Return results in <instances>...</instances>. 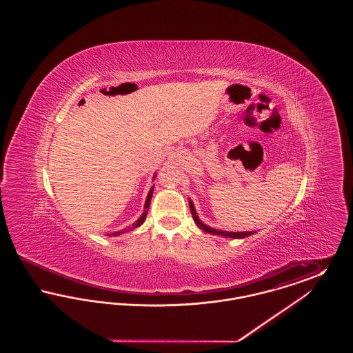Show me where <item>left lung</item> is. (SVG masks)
Segmentation results:
<instances>
[{
    "label": "left lung",
    "mask_w": 353,
    "mask_h": 353,
    "mask_svg": "<svg viewBox=\"0 0 353 353\" xmlns=\"http://www.w3.org/2000/svg\"><path fill=\"white\" fill-rule=\"evenodd\" d=\"M189 206H190V210H192V217L194 219V222L197 223V226L202 229L205 233H210V234H217L222 235V236H230V238H243V236H248V235L252 234L250 232H239V233H236V232H223V230H217V229H212V228H209V226H206L205 223H202L201 221L197 217V214H196V210H194V206H193V203L192 201H189Z\"/></svg>",
    "instance_id": "1"
}]
</instances>
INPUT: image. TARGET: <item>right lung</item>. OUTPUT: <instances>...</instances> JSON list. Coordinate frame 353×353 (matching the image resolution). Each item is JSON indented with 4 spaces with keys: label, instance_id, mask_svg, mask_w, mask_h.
Masks as SVG:
<instances>
[{
    "label": "right lung",
    "instance_id": "add662e5",
    "mask_svg": "<svg viewBox=\"0 0 353 353\" xmlns=\"http://www.w3.org/2000/svg\"><path fill=\"white\" fill-rule=\"evenodd\" d=\"M152 194H153V186L151 188V190H150V193H148V196H147V200H145V205H144V213L141 214V217L137 219L136 222H134L132 226H128V228H125V229H123V230H119V232H115V233H112V234L108 235H120L123 234V233H127V232H130V230H132L134 228H139L143 222H144V219L147 217V210L150 209V203H151Z\"/></svg>",
    "mask_w": 353,
    "mask_h": 353
}]
</instances>
